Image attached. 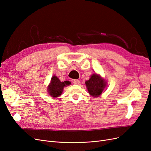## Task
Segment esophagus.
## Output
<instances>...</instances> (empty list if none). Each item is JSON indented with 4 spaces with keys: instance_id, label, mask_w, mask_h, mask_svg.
Segmentation results:
<instances>
[{
    "instance_id": "esophagus-1",
    "label": "esophagus",
    "mask_w": 151,
    "mask_h": 151,
    "mask_svg": "<svg viewBox=\"0 0 151 151\" xmlns=\"http://www.w3.org/2000/svg\"><path fill=\"white\" fill-rule=\"evenodd\" d=\"M73 83L74 84H76V85H77V84H79V83H80V81H79V80H74V81H73Z\"/></svg>"
}]
</instances>
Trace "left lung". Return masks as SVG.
<instances>
[{"label":"left lung","instance_id":"8db88e82","mask_svg":"<svg viewBox=\"0 0 151 151\" xmlns=\"http://www.w3.org/2000/svg\"><path fill=\"white\" fill-rule=\"evenodd\" d=\"M86 85L89 94L92 97H99L106 87L107 83L101 76L93 74L90 79L86 81Z\"/></svg>","mask_w":151,"mask_h":151}]
</instances>
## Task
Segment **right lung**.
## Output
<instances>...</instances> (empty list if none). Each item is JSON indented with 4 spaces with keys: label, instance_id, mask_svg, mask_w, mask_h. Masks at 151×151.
<instances>
[{
    "label": "right lung",
    "instance_id": "obj_1",
    "mask_svg": "<svg viewBox=\"0 0 151 151\" xmlns=\"http://www.w3.org/2000/svg\"><path fill=\"white\" fill-rule=\"evenodd\" d=\"M70 82L68 81L61 82L58 77L54 76L51 78L50 83L47 87L48 93L50 96L58 97L62 94L64 87L70 85Z\"/></svg>",
    "mask_w": 151,
    "mask_h": 151
}]
</instances>
